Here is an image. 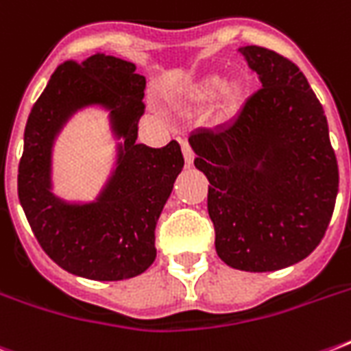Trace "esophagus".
<instances>
[{"mask_svg":"<svg viewBox=\"0 0 351 351\" xmlns=\"http://www.w3.org/2000/svg\"><path fill=\"white\" fill-rule=\"evenodd\" d=\"M182 153H184V160H186V167H191L193 160H195V153H193V149L189 147L187 142L182 143Z\"/></svg>","mask_w":351,"mask_h":351,"instance_id":"34e87169","label":"esophagus"}]
</instances>
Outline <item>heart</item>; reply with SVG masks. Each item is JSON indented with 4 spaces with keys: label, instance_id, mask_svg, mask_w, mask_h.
Returning a JSON list of instances; mask_svg holds the SVG:
<instances>
[{
    "label": "heart",
    "instance_id": "heart-1",
    "mask_svg": "<svg viewBox=\"0 0 351 351\" xmlns=\"http://www.w3.org/2000/svg\"><path fill=\"white\" fill-rule=\"evenodd\" d=\"M242 96L244 85L239 80H226L222 74H208L186 85L178 100L184 107H202L220 100V104L231 111L242 101Z\"/></svg>",
    "mask_w": 351,
    "mask_h": 351
}]
</instances>
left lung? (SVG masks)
I'll list each match as a JSON object with an SVG mask.
<instances>
[{
    "instance_id": "obj_1",
    "label": "left lung",
    "mask_w": 351,
    "mask_h": 351,
    "mask_svg": "<svg viewBox=\"0 0 351 351\" xmlns=\"http://www.w3.org/2000/svg\"><path fill=\"white\" fill-rule=\"evenodd\" d=\"M262 89L233 121L189 136L209 180L215 247L228 266L275 271L321 244L339 191L328 121L306 76L264 47H240Z\"/></svg>"
}]
</instances>
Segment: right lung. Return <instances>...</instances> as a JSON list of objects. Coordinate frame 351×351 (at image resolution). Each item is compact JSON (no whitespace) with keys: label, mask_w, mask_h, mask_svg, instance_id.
I'll return each mask as SVG.
<instances>
[{"label":"right lung","mask_w":351,"mask_h":351,"mask_svg":"<svg viewBox=\"0 0 351 351\" xmlns=\"http://www.w3.org/2000/svg\"><path fill=\"white\" fill-rule=\"evenodd\" d=\"M145 78L136 65L96 52L54 71L27 120L18 197L32 233L65 271L90 280H123L156 256L154 228L184 167L180 145L138 143ZM85 108L108 112L117 140L112 175L95 201H65L53 193L51 153L62 127Z\"/></svg>","instance_id":"obj_1"}]
</instances>
